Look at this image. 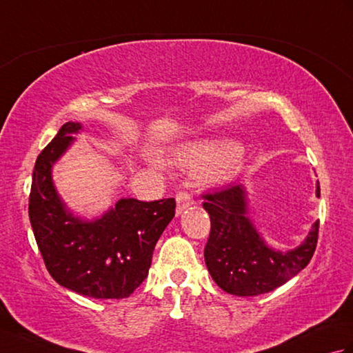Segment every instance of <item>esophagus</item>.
I'll list each match as a JSON object with an SVG mask.
<instances>
[{
	"mask_svg": "<svg viewBox=\"0 0 353 353\" xmlns=\"http://www.w3.org/2000/svg\"><path fill=\"white\" fill-rule=\"evenodd\" d=\"M176 201H177V214H182L186 208H190L194 205V199L191 197V194H188L186 191H181L176 196Z\"/></svg>",
	"mask_w": 353,
	"mask_h": 353,
	"instance_id": "34e87169",
	"label": "esophagus"
}]
</instances>
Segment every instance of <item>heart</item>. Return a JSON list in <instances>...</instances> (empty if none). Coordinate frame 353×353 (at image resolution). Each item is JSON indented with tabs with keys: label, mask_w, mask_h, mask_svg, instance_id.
I'll use <instances>...</instances> for the list:
<instances>
[{
	"label": "heart",
	"mask_w": 353,
	"mask_h": 353,
	"mask_svg": "<svg viewBox=\"0 0 353 353\" xmlns=\"http://www.w3.org/2000/svg\"><path fill=\"white\" fill-rule=\"evenodd\" d=\"M239 147L234 142L197 144L179 153V162L191 171L214 170V176L228 179L239 167Z\"/></svg>",
	"instance_id": "1"
}]
</instances>
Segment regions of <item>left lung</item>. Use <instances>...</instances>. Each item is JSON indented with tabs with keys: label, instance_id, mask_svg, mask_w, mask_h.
<instances>
[{
	"label": "left lung",
	"instance_id": "obj_1",
	"mask_svg": "<svg viewBox=\"0 0 353 353\" xmlns=\"http://www.w3.org/2000/svg\"><path fill=\"white\" fill-rule=\"evenodd\" d=\"M317 197L320 186L317 183ZM211 216L205 262L212 279L229 294L258 296L288 282L310 264L319 239V221L305 241L282 253L270 249L247 216L243 185L201 194Z\"/></svg>",
	"mask_w": 353,
	"mask_h": 353
}]
</instances>
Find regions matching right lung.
Instances as JSON below:
<instances>
[{"mask_svg": "<svg viewBox=\"0 0 353 353\" xmlns=\"http://www.w3.org/2000/svg\"><path fill=\"white\" fill-rule=\"evenodd\" d=\"M79 123H65L37 156L28 216L37 247L59 285L92 299L129 297L144 282L157 239L176 212L174 199H121L101 219L85 221L66 211L51 167L72 142Z\"/></svg>", "mask_w": 353, "mask_h": 353, "instance_id": "1", "label": "right lung"}]
</instances>
